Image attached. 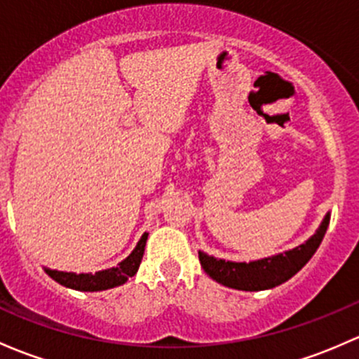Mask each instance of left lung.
Instances as JSON below:
<instances>
[{
	"mask_svg": "<svg viewBox=\"0 0 359 359\" xmlns=\"http://www.w3.org/2000/svg\"><path fill=\"white\" fill-rule=\"evenodd\" d=\"M330 217L327 215L315 236L308 239L301 246L294 248L292 251L282 252V255L271 256V258L258 259L251 263H233L225 259H217L213 256L205 255L199 251V262L203 270L210 275L213 280L225 287L239 290H263L280 285L282 282L289 280L292 275L303 269L311 259L323 241L327 227H329Z\"/></svg>",
	"mask_w": 359,
	"mask_h": 359,
	"instance_id": "8db88e82",
	"label": "left lung"
}]
</instances>
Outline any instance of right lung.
<instances>
[{
    "instance_id": "1",
    "label": "right lung",
    "mask_w": 359,
    "mask_h": 359,
    "mask_svg": "<svg viewBox=\"0 0 359 359\" xmlns=\"http://www.w3.org/2000/svg\"><path fill=\"white\" fill-rule=\"evenodd\" d=\"M146 241H148V233L144 232L134 251L122 263H118V266H115V269L101 270L96 271V273H72V271L46 269V273L50 275L53 280L58 282V284L75 290H89V292H94V290L116 287V285L126 284L129 280V277H134L137 273L142 255H144Z\"/></svg>"
}]
</instances>
